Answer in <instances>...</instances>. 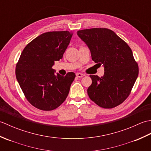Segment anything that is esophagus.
<instances>
[{
    "mask_svg": "<svg viewBox=\"0 0 151 151\" xmlns=\"http://www.w3.org/2000/svg\"><path fill=\"white\" fill-rule=\"evenodd\" d=\"M76 76H77V77H78V78H82V77H83V76H84L85 75H84V74H82V73H77L76 74Z\"/></svg>",
    "mask_w": 151,
    "mask_h": 151,
    "instance_id": "obj_1",
    "label": "esophagus"
}]
</instances>
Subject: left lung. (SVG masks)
<instances>
[{
  "label": "left lung",
  "mask_w": 151,
  "mask_h": 151,
  "mask_svg": "<svg viewBox=\"0 0 151 151\" xmlns=\"http://www.w3.org/2000/svg\"><path fill=\"white\" fill-rule=\"evenodd\" d=\"M77 35L90 50L91 59L104 67L103 76L91 75L89 97L104 108H113L129 97L139 67L127 43L114 31L105 28L78 30Z\"/></svg>",
  "instance_id": "8db88e82"
}]
</instances>
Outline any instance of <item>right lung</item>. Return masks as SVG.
<instances>
[{
  "label": "right lung",
  "mask_w": 151,
  "mask_h": 151,
  "mask_svg": "<svg viewBox=\"0 0 151 151\" xmlns=\"http://www.w3.org/2000/svg\"><path fill=\"white\" fill-rule=\"evenodd\" d=\"M72 36L69 31L41 34L24 47L16 65V78L25 97L41 110L57 108L69 94L75 74L56 75L52 67L62 58Z\"/></svg>",
  "instance_id": "right-lung-1"
}]
</instances>
